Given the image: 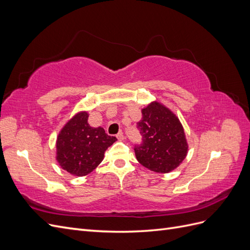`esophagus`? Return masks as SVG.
<instances>
[{
  "instance_id": "34e87169",
  "label": "esophagus",
  "mask_w": 250,
  "mask_h": 250,
  "mask_svg": "<svg viewBox=\"0 0 250 250\" xmlns=\"http://www.w3.org/2000/svg\"><path fill=\"white\" fill-rule=\"evenodd\" d=\"M117 139L119 140V141H124V134H123V132H119L118 134H117Z\"/></svg>"
}]
</instances>
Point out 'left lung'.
<instances>
[{
    "instance_id": "left-lung-1",
    "label": "left lung",
    "mask_w": 250,
    "mask_h": 250,
    "mask_svg": "<svg viewBox=\"0 0 250 250\" xmlns=\"http://www.w3.org/2000/svg\"><path fill=\"white\" fill-rule=\"evenodd\" d=\"M138 128L143 135L141 146H135L138 162L156 173H169L183 163L188 146L178 117L158 101L142 109Z\"/></svg>"
}]
</instances>
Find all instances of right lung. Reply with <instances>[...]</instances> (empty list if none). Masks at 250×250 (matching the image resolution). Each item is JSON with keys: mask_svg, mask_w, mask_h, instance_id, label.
Wrapping results in <instances>:
<instances>
[{"mask_svg": "<svg viewBox=\"0 0 250 250\" xmlns=\"http://www.w3.org/2000/svg\"><path fill=\"white\" fill-rule=\"evenodd\" d=\"M88 112L78 111L60 129L56 140V161L74 176H85L103 161L106 149L117 141L102 127H92Z\"/></svg>", "mask_w": 250, "mask_h": 250, "instance_id": "1", "label": "right lung"}]
</instances>
